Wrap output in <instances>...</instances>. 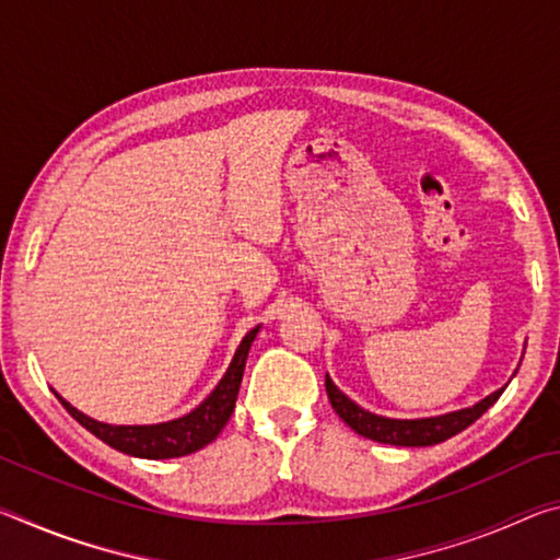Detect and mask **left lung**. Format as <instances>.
<instances>
[{
    "label": "left lung",
    "mask_w": 560,
    "mask_h": 560,
    "mask_svg": "<svg viewBox=\"0 0 560 560\" xmlns=\"http://www.w3.org/2000/svg\"><path fill=\"white\" fill-rule=\"evenodd\" d=\"M326 393L340 420H343L350 430L363 434V438L373 442H383V444H397V447H430V444H440L444 440L454 438V434H459L462 430H467L474 420H479V417L499 400V395L504 393V387L497 393H491L474 407H467V410L428 417V420H390V417L365 412L363 407H358L353 400H348L328 375H326Z\"/></svg>",
    "instance_id": "1"
}]
</instances>
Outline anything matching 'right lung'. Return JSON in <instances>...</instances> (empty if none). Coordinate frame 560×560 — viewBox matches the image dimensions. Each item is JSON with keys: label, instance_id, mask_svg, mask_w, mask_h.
Wrapping results in <instances>:
<instances>
[{"label": "right lung", "instance_id": "add662e5", "mask_svg": "<svg viewBox=\"0 0 560 560\" xmlns=\"http://www.w3.org/2000/svg\"><path fill=\"white\" fill-rule=\"evenodd\" d=\"M257 330L259 326L252 328L249 334L244 336L240 348H236L230 371H226L220 385L214 387V393L207 397L200 407H195L192 412L173 422L148 424V428H116V424L91 420V417L66 402L61 395L56 397H59L66 412H69L75 422L83 424L91 434H96L101 442H106L113 450L143 459L185 457V454H192L197 450H202L205 444H210L217 434L222 432L224 424L230 422L236 395H240L246 355H249L252 340L257 338Z\"/></svg>", "mask_w": 560, "mask_h": 560}]
</instances>
